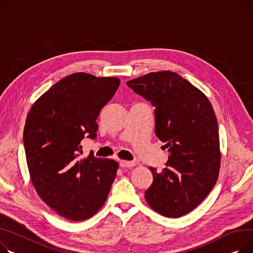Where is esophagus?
Masks as SVG:
<instances>
[{
    "label": "esophagus",
    "instance_id": "1",
    "mask_svg": "<svg viewBox=\"0 0 253 253\" xmlns=\"http://www.w3.org/2000/svg\"><path fill=\"white\" fill-rule=\"evenodd\" d=\"M136 166L135 162L132 161H126V160H122L120 162V167L123 169H131Z\"/></svg>",
    "mask_w": 253,
    "mask_h": 253
}]
</instances>
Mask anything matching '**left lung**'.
<instances>
[{"mask_svg": "<svg viewBox=\"0 0 253 253\" xmlns=\"http://www.w3.org/2000/svg\"><path fill=\"white\" fill-rule=\"evenodd\" d=\"M126 84L155 107V133L169 152L161 172L150 168L153 183L145 199L163 216L187 214L218 177L219 137L211 104L199 88L169 70L147 73Z\"/></svg>", "mask_w": 253, "mask_h": 253, "instance_id": "left-lung-1", "label": "left lung"}]
</instances>
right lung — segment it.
<instances>
[{"label":"right lung","mask_w":253,"mask_h":253,"mask_svg":"<svg viewBox=\"0 0 253 253\" xmlns=\"http://www.w3.org/2000/svg\"><path fill=\"white\" fill-rule=\"evenodd\" d=\"M117 78L77 72L56 83L29 110L23 131L32 183L42 201L69 220L92 217L105 203L118 163L83 154L96 120L120 86Z\"/></svg>","instance_id":"add662e5"}]
</instances>
